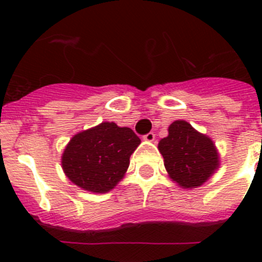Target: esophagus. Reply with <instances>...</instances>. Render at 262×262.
<instances>
[{
  "instance_id": "34e87169",
  "label": "esophagus",
  "mask_w": 262,
  "mask_h": 262,
  "mask_svg": "<svg viewBox=\"0 0 262 262\" xmlns=\"http://www.w3.org/2000/svg\"><path fill=\"white\" fill-rule=\"evenodd\" d=\"M155 138H156V136L152 133V132H149V133H147L146 136H143V139L147 142H153L155 141Z\"/></svg>"
}]
</instances>
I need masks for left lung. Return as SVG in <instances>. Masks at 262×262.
Instances as JSON below:
<instances>
[{
	"instance_id": "left-lung-1",
	"label": "left lung",
	"mask_w": 262,
	"mask_h": 262,
	"mask_svg": "<svg viewBox=\"0 0 262 262\" xmlns=\"http://www.w3.org/2000/svg\"><path fill=\"white\" fill-rule=\"evenodd\" d=\"M158 149L168 176L184 189L202 186L219 167V155L213 141L195 130L187 121L176 120Z\"/></svg>"
}]
</instances>
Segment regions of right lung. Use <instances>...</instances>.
<instances>
[{"label":"right lung","instance_id":"obj_1","mask_svg":"<svg viewBox=\"0 0 262 262\" xmlns=\"http://www.w3.org/2000/svg\"><path fill=\"white\" fill-rule=\"evenodd\" d=\"M139 143L130 128L105 121L71 139L62 155L63 171L81 189L107 192L125 175Z\"/></svg>","mask_w":262,"mask_h":262}]
</instances>
